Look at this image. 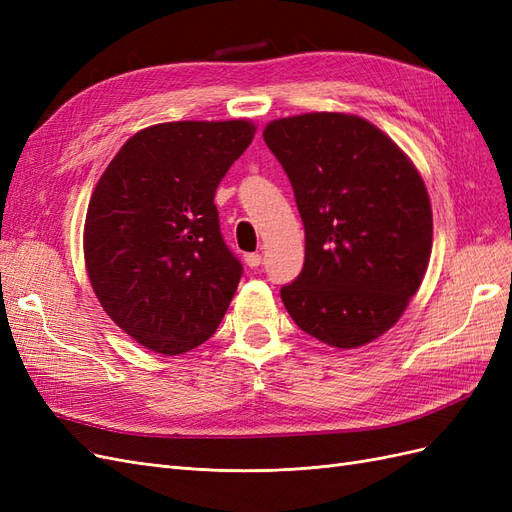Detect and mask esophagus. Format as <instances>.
<instances>
[{
  "instance_id": "obj_1",
  "label": "esophagus",
  "mask_w": 512,
  "mask_h": 512,
  "mask_svg": "<svg viewBox=\"0 0 512 512\" xmlns=\"http://www.w3.org/2000/svg\"><path fill=\"white\" fill-rule=\"evenodd\" d=\"M260 262H262V256H260V254H245V265L250 267V269L260 267Z\"/></svg>"
}]
</instances>
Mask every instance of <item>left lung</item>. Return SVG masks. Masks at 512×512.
Masks as SVG:
<instances>
[{
    "label": "left lung",
    "mask_w": 512,
    "mask_h": 512,
    "mask_svg": "<svg viewBox=\"0 0 512 512\" xmlns=\"http://www.w3.org/2000/svg\"><path fill=\"white\" fill-rule=\"evenodd\" d=\"M262 136L305 226L303 271L280 292L290 318L333 348L374 342L406 312L429 265L433 218L421 175L356 115L275 119Z\"/></svg>",
    "instance_id": "1"
}]
</instances>
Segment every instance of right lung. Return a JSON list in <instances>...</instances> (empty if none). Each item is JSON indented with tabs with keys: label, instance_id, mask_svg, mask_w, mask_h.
<instances>
[{
	"label": "right lung",
	"instance_id": "obj_1",
	"mask_svg": "<svg viewBox=\"0 0 512 512\" xmlns=\"http://www.w3.org/2000/svg\"><path fill=\"white\" fill-rule=\"evenodd\" d=\"M256 126L170 121L128 138L91 194L83 252L104 312L166 356L215 333L243 267L220 232L215 190Z\"/></svg>",
	"mask_w": 512,
	"mask_h": 512
}]
</instances>
